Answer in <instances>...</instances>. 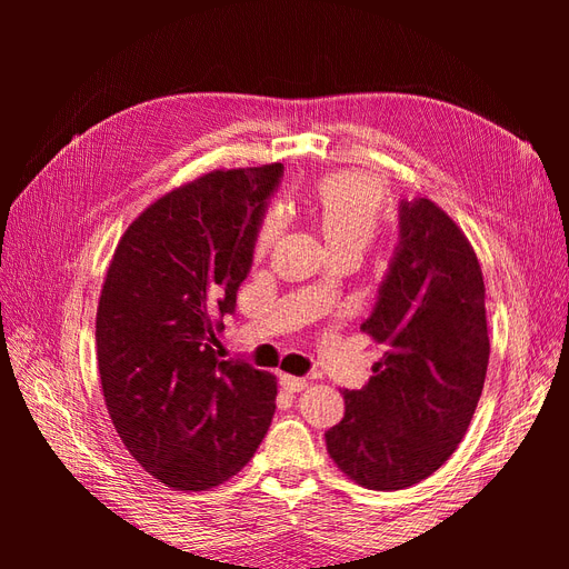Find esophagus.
Here are the masks:
<instances>
[{"label": "esophagus", "mask_w": 569, "mask_h": 569, "mask_svg": "<svg viewBox=\"0 0 569 569\" xmlns=\"http://www.w3.org/2000/svg\"><path fill=\"white\" fill-rule=\"evenodd\" d=\"M280 385L287 391H303L308 387L306 377H295V375H280Z\"/></svg>", "instance_id": "34e87169"}]
</instances>
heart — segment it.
Returning <instances> with one entry per match:
<instances>
[{
	"instance_id": "b5f03b06",
	"label": "heart",
	"mask_w": 569,
	"mask_h": 569,
	"mask_svg": "<svg viewBox=\"0 0 569 569\" xmlns=\"http://www.w3.org/2000/svg\"><path fill=\"white\" fill-rule=\"evenodd\" d=\"M316 209L327 244L368 247L382 220V194L366 176L337 173L316 192ZM287 206L274 203L258 230V249H268L287 226Z\"/></svg>"
}]
</instances>
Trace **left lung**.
Wrapping results in <instances>:
<instances>
[{"mask_svg": "<svg viewBox=\"0 0 569 569\" xmlns=\"http://www.w3.org/2000/svg\"><path fill=\"white\" fill-rule=\"evenodd\" d=\"M382 347L370 382L343 391L327 453L360 487L399 491L451 458L489 366L485 280L456 222L429 199L399 203V244L360 325Z\"/></svg>", "mask_w": 569, "mask_h": 569, "instance_id": "left-lung-1", "label": "left lung"}]
</instances>
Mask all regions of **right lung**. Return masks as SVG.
Segmentation results:
<instances>
[{
    "label": "right lung",
    "mask_w": 569,
    "mask_h": 569,
    "mask_svg": "<svg viewBox=\"0 0 569 569\" xmlns=\"http://www.w3.org/2000/svg\"><path fill=\"white\" fill-rule=\"evenodd\" d=\"M284 166L213 170L161 197L120 239L97 308V366L118 437L178 491L237 475L274 416L278 382L213 343L253 263Z\"/></svg>",
    "instance_id": "add662e5"
}]
</instances>
